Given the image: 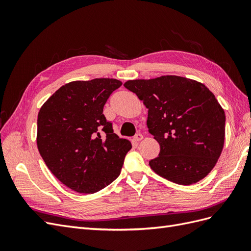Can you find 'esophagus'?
Listing matches in <instances>:
<instances>
[{
    "mask_svg": "<svg viewBox=\"0 0 251 251\" xmlns=\"http://www.w3.org/2000/svg\"><path fill=\"white\" fill-rule=\"evenodd\" d=\"M142 139H143V135H142V134L138 133V134L135 135V137H134V140H135V141H140V140H142Z\"/></svg>",
    "mask_w": 251,
    "mask_h": 251,
    "instance_id": "1",
    "label": "esophagus"
}]
</instances>
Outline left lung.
<instances>
[{
    "label": "left lung",
    "mask_w": 251,
    "mask_h": 251,
    "mask_svg": "<svg viewBox=\"0 0 251 251\" xmlns=\"http://www.w3.org/2000/svg\"><path fill=\"white\" fill-rule=\"evenodd\" d=\"M149 109V132L160 144L151 169L174 183H196L215 168L225 138V114L203 83L175 75L124 85Z\"/></svg>",
    "instance_id": "obj_1"
}]
</instances>
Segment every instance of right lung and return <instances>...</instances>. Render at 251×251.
Here are the masks:
<instances>
[{
  "instance_id": "1",
  "label": "right lung",
  "mask_w": 251,
  "mask_h": 251,
  "mask_svg": "<svg viewBox=\"0 0 251 251\" xmlns=\"http://www.w3.org/2000/svg\"><path fill=\"white\" fill-rule=\"evenodd\" d=\"M121 85L114 78L71 81L39 112L37 149L51 173L75 192L93 194L112 183L132 149L102 113Z\"/></svg>"
}]
</instances>
